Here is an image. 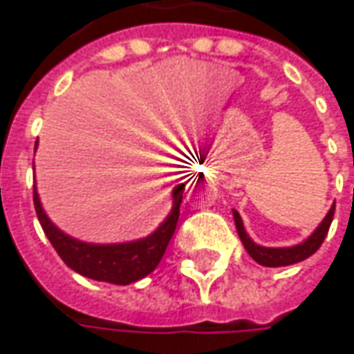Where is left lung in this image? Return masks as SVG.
Returning <instances> with one entry per match:
<instances>
[{"label":"left lung","mask_w":354,"mask_h":354,"mask_svg":"<svg viewBox=\"0 0 354 354\" xmlns=\"http://www.w3.org/2000/svg\"><path fill=\"white\" fill-rule=\"evenodd\" d=\"M333 216H335V206L330 207L329 214L325 216V220L311 234V238L305 239L299 245H293V248H263V245H257V243H254L250 239V236L243 230V222H241L239 214L234 209V220H236V227H238V236L241 239V243H243V248H245V252L252 255L259 266H266V268L293 266V263L303 261L309 255L315 254L317 250L321 248V243L327 238V232H329L330 222H333Z\"/></svg>","instance_id":"1"}]
</instances>
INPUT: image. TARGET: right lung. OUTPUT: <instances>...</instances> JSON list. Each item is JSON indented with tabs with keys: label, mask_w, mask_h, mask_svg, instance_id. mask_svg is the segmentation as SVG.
Returning a JSON list of instances; mask_svg holds the SVG:
<instances>
[{
	"label": "right lung",
	"mask_w": 354,
	"mask_h": 354,
	"mask_svg": "<svg viewBox=\"0 0 354 354\" xmlns=\"http://www.w3.org/2000/svg\"><path fill=\"white\" fill-rule=\"evenodd\" d=\"M182 194H184V184H178L172 192V198H174L172 212L168 214V218L160 223V227L154 234H150L145 239H138V241L109 243V245L85 243V241H79V239L63 234L43 212L35 188H33V204H35L39 223H41L45 236L49 238L59 257L73 271L85 275L88 279H97V281L129 285L147 277L148 273H152L158 268L162 255L176 232Z\"/></svg>",
	"instance_id": "obj_1"
}]
</instances>
